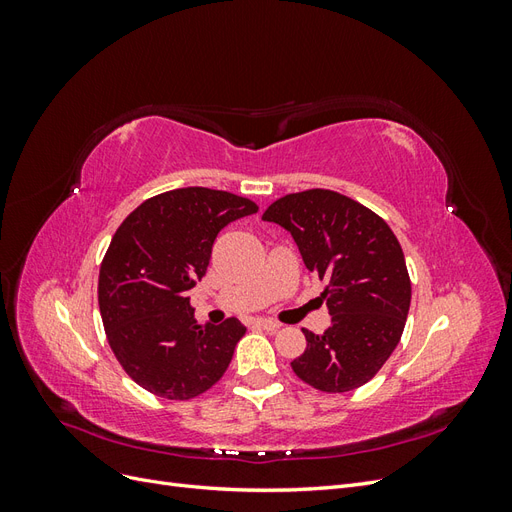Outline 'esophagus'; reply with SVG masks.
Here are the masks:
<instances>
[{"mask_svg":"<svg viewBox=\"0 0 512 512\" xmlns=\"http://www.w3.org/2000/svg\"><path fill=\"white\" fill-rule=\"evenodd\" d=\"M252 324L256 329H265V331H277L282 327L280 322H275V320H267V318H256V320H252Z\"/></svg>","mask_w":512,"mask_h":512,"instance_id":"1","label":"esophagus"}]
</instances>
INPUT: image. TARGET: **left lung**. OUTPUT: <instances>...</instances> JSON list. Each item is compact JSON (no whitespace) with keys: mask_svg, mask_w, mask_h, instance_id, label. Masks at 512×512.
Returning <instances> with one entry per match:
<instances>
[{"mask_svg":"<svg viewBox=\"0 0 512 512\" xmlns=\"http://www.w3.org/2000/svg\"><path fill=\"white\" fill-rule=\"evenodd\" d=\"M286 228L305 267L327 282L331 327L303 329L305 352L292 371L324 393L354 391L397 348L410 309V275L393 230L380 215L331 190L286 194L262 213Z\"/></svg>","mask_w":512,"mask_h":512,"instance_id":"8db88e82","label":"left lung"}]
</instances>
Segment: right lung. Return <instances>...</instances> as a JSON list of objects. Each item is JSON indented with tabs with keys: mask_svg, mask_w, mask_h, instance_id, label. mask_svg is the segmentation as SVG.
Wrapping results in <instances>:
<instances>
[{
	"mask_svg": "<svg viewBox=\"0 0 512 512\" xmlns=\"http://www.w3.org/2000/svg\"><path fill=\"white\" fill-rule=\"evenodd\" d=\"M258 207L209 188H179L138 205L113 235L98 280L106 339L126 374L164 399H192L218 382L245 327L198 324L185 292L203 280L218 232Z\"/></svg>",
	"mask_w": 512,
	"mask_h": 512,
	"instance_id": "obj_1",
	"label": "right lung"
}]
</instances>
